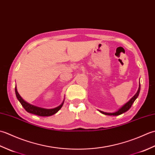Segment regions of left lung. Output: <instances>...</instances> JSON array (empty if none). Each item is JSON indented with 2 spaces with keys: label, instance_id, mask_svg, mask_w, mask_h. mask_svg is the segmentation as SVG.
Listing matches in <instances>:
<instances>
[{
  "label": "left lung",
  "instance_id": "1",
  "mask_svg": "<svg viewBox=\"0 0 155 155\" xmlns=\"http://www.w3.org/2000/svg\"><path fill=\"white\" fill-rule=\"evenodd\" d=\"M140 90V81H139V89H138L137 93L134 94V96L132 98H131L128 101L126 104H124L123 106L121 108H120L117 111L114 112V113H104V112L101 111V110H99V112H100V113H101L102 114H106V115H113V116H117V115H120L121 114L125 113V112H127L131 107V106H132V104H133L134 101H135L137 98V97H139Z\"/></svg>",
  "mask_w": 155,
  "mask_h": 155
}]
</instances>
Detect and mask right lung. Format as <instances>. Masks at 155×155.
<instances>
[{"instance_id": "1", "label": "right lung", "mask_w": 155, "mask_h": 155, "mask_svg": "<svg viewBox=\"0 0 155 155\" xmlns=\"http://www.w3.org/2000/svg\"><path fill=\"white\" fill-rule=\"evenodd\" d=\"M15 93H16V96L18 101L21 103V105L23 107V108L27 110L28 113H32L36 115H38V116H41V117H48V116H51V115H53L55 113H57V112L61 109L62 108V105L64 104V99L62 101V103L61 104L59 105L58 107L54 108H41V107H38L37 106H35V105H32L28 103L27 102H26L23 98L21 97V95L19 94L17 91V88H16V87H15Z\"/></svg>"}]
</instances>
